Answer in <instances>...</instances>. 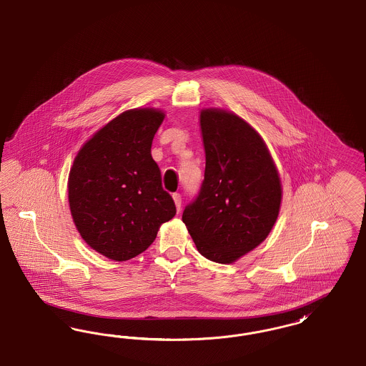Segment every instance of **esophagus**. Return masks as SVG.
<instances>
[{
    "label": "esophagus",
    "mask_w": 366,
    "mask_h": 366,
    "mask_svg": "<svg viewBox=\"0 0 366 366\" xmlns=\"http://www.w3.org/2000/svg\"><path fill=\"white\" fill-rule=\"evenodd\" d=\"M172 198H174V201H175V205L176 209H177V212H180V209H182V195H180L179 192H174Z\"/></svg>",
    "instance_id": "obj_1"
}]
</instances>
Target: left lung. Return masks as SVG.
I'll return each instance as SVG.
<instances>
[{
    "label": "left lung",
    "mask_w": 366,
    "mask_h": 366,
    "mask_svg": "<svg viewBox=\"0 0 366 366\" xmlns=\"http://www.w3.org/2000/svg\"><path fill=\"white\" fill-rule=\"evenodd\" d=\"M201 131L205 177L182 220L201 254L231 264L269 235L280 210V177L259 134L237 114L204 109Z\"/></svg>",
    "instance_id": "8db88e82"
}]
</instances>
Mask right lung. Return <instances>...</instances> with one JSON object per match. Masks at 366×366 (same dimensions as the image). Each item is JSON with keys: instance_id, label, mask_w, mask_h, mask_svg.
Instances as JSON below:
<instances>
[{"instance_id": "1", "label": "right lung", "mask_w": 366, "mask_h": 366, "mask_svg": "<svg viewBox=\"0 0 366 366\" xmlns=\"http://www.w3.org/2000/svg\"><path fill=\"white\" fill-rule=\"evenodd\" d=\"M164 113L153 108L123 112L83 144L68 179L74 223L84 242L109 259L143 253L159 225L176 214L152 142Z\"/></svg>"}]
</instances>
